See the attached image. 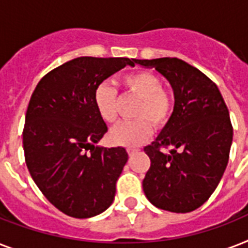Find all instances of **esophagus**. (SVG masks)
Wrapping results in <instances>:
<instances>
[{
  "label": "esophagus",
  "instance_id": "1",
  "mask_svg": "<svg viewBox=\"0 0 248 248\" xmlns=\"http://www.w3.org/2000/svg\"><path fill=\"white\" fill-rule=\"evenodd\" d=\"M138 151H139L138 148H131V147L127 148V153H128V155H134V153H135V152H138Z\"/></svg>",
  "mask_w": 248,
  "mask_h": 248
}]
</instances>
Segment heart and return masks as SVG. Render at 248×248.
<instances>
[{
	"mask_svg": "<svg viewBox=\"0 0 248 248\" xmlns=\"http://www.w3.org/2000/svg\"><path fill=\"white\" fill-rule=\"evenodd\" d=\"M124 91L139 97L134 110L136 120L122 122L110 131V140L117 145L136 147L149 138L152 124L159 127L170 120L173 112L172 95L162 87L158 76L147 71L132 72L121 78ZM93 103L101 120L112 124L118 117V90L108 82L97 86Z\"/></svg>",
	"mask_w": 248,
	"mask_h": 248,
	"instance_id": "b5f03b06",
	"label": "heart"
}]
</instances>
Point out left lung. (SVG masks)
<instances>
[{"label": "left lung", "instance_id": "8db88e82", "mask_svg": "<svg viewBox=\"0 0 248 248\" xmlns=\"http://www.w3.org/2000/svg\"><path fill=\"white\" fill-rule=\"evenodd\" d=\"M135 63L155 67L175 95L172 116L155 141L144 148L151 167L143 190L155 207L177 214L194 211L211 197L229 161L233 126L227 104L216 83L184 60Z\"/></svg>", "mask_w": 248, "mask_h": 248}]
</instances>
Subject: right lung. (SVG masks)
<instances>
[{
  "mask_svg": "<svg viewBox=\"0 0 248 248\" xmlns=\"http://www.w3.org/2000/svg\"><path fill=\"white\" fill-rule=\"evenodd\" d=\"M135 60L76 58L44 76L31 96L23 128L25 163L42 194L65 215H99L114 200L128 155L124 148L95 147L108 127L93 93Z\"/></svg>",
  "mask_w": 248,
  "mask_h": 248,
  "instance_id": "add662e5",
  "label": "right lung"
}]
</instances>
